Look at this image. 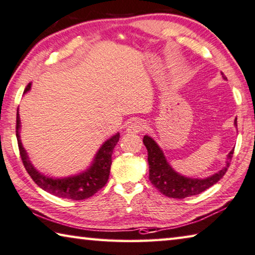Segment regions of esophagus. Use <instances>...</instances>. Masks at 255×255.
Instances as JSON below:
<instances>
[{"label":"esophagus","instance_id":"esophagus-1","mask_svg":"<svg viewBox=\"0 0 255 255\" xmlns=\"http://www.w3.org/2000/svg\"><path fill=\"white\" fill-rule=\"evenodd\" d=\"M145 127H146V125H145L143 121L136 120V121H134V123H131L130 125H129L126 129V131L129 132V134H138V132L144 130Z\"/></svg>","mask_w":255,"mask_h":255}]
</instances>
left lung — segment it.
<instances>
[{
    "label": "left lung",
    "instance_id": "8db88e82",
    "mask_svg": "<svg viewBox=\"0 0 255 255\" xmlns=\"http://www.w3.org/2000/svg\"><path fill=\"white\" fill-rule=\"evenodd\" d=\"M222 74V72H221ZM224 79H227L222 74ZM235 126H237V118L235 119ZM143 143L147 149L148 165H149V180L153 186L161 192L163 195L172 199H185V197L197 195L205 189L211 187L212 185L218 183L229 168L230 161L234 154V148L228 153L226 165L215 175L207 177V178H189L180 175L173 170L171 165L168 163L163 154L162 149L152 137L144 136Z\"/></svg>",
    "mask_w": 255,
    "mask_h": 255
}]
</instances>
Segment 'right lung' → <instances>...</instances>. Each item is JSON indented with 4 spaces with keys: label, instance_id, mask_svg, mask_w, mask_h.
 Returning a JSON list of instances; mask_svg holds the SVG:
<instances>
[{
    "label": "right lung",
    "instance_id": "right-lung-1",
    "mask_svg": "<svg viewBox=\"0 0 255 255\" xmlns=\"http://www.w3.org/2000/svg\"><path fill=\"white\" fill-rule=\"evenodd\" d=\"M30 88L31 83L27 85L23 94H26ZM20 127H21V125H20L19 112L17 111L15 134H17L20 156H21L22 163L25 165L27 172L29 173L35 184L38 185V187L52 194V195L62 197V199L79 201L93 196L107 184L112 163V152L119 140V132H117L116 135H113L111 138H109L103 143L98 153H96L91 167L85 171L75 176L64 177V178H50V177L36 170V168L31 164L26 149L22 146L21 139H20Z\"/></svg>",
    "mask_w": 255,
    "mask_h": 255
}]
</instances>
